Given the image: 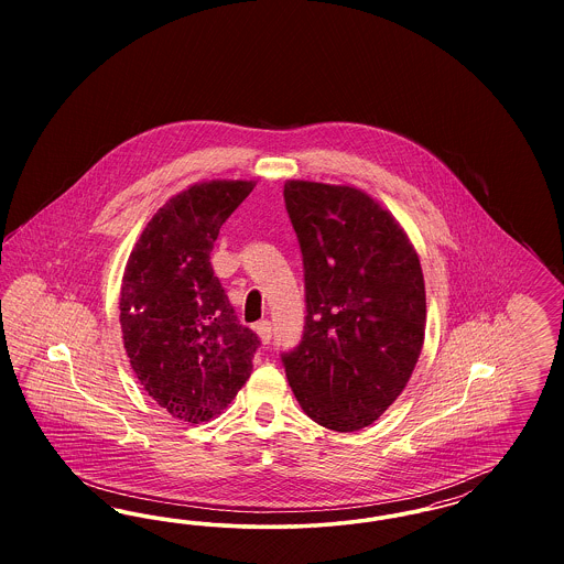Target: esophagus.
Instances as JSON below:
<instances>
[{"mask_svg":"<svg viewBox=\"0 0 564 564\" xmlns=\"http://www.w3.org/2000/svg\"><path fill=\"white\" fill-rule=\"evenodd\" d=\"M256 332H258L260 340H262L264 345H269L270 338H272V325H270V322L258 323V325H256Z\"/></svg>","mask_w":564,"mask_h":564,"instance_id":"34e87169","label":"esophagus"}]
</instances>
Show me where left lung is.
Listing matches in <instances>:
<instances>
[{
    "mask_svg": "<svg viewBox=\"0 0 564 564\" xmlns=\"http://www.w3.org/2000/svg\"><path fill=\"white\" fill-rule=\"evenodd\" d=\"M304 264L306 322L283 366L322 427L364 430L400 398L425 340V279L402 226L352 186L283 188Z\"/></svg>",
    "mask_w": 564,
    "mask_h": 564,
    "instance_id": "obj_1",
    "label": "left lung"
}]
</instances>
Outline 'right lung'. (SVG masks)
<instances>
[{
  "mask_svg": "<svg viewBox=\"0 0 564 564\" xmlns=\"http://www.w3.org/2000/svg\"><path fill=\"white\" fill-rule=\"evenodd\" d=\"M253 186L214 180L169 198L134 242L122 276L120 325L134 376L169 414L194 425L235 400L260 347L209 262L221 224Z\"/></svg>",
  "mask_w": 564,
  "mask_h": 564,
  "instance_id": "add662e5",
  "label": "right lung"
}]
</instances>
